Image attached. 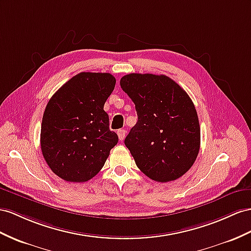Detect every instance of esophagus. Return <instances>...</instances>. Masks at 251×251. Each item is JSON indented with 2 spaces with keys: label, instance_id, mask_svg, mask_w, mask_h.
Masks as SVG:
<instances>
[{
  "label": "esophagus",
  "instance_id": "obj_1",
  "mask_svg": "<svg viewBox=\"0 0 251 251\" xmlns=\"http://www.w3.org/2000/svg\"><path fill=\"white\" fill-rule=\"evenodd\" d=\"M118 136H119V139L122 141L125 139V136H126V130L125 129H119L118 130Z\"/></svg>",
  "mask_w": 251,
  "mask_h": 251
}]
</instances>
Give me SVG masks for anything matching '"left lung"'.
<instances>
[{
  "mask_svg": "<svg viewBox=\"0 0 251 251\" xmlns=\"http://www.w3.org/2000/svg\"><path fill=\"white\" fill-rule=\"evenodd\" d=\"M120 85L136 105L138 122L125 145L138 168L158 182L183 176L201 147L197 112L188 93L165 75L131 73Z\"/></svg>",
  "mask_w": 251,
  "mask_h": 251,
  "instance_id": "1",
  "label": "left lung"
}]
</instances>
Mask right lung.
Segmentation results:
<instances>
[{
    "label": "right lung",
    "instance_id": "right-lung-1",
    "mask_svg": "<svg viewBox=\"0 0 251 251\" xmlns=\"http://www.w3.org/2000/svg\"><path fill=\"white\" fill-rule=\"evenodd\" d=\"M114 86L110 73L81 72L49 100L41 124V151L50 169L63 180H90L118 144L104 110Z\"/></svg>",
    "mask_w": 251,
    "mask_h": 251
}]
</instances>
